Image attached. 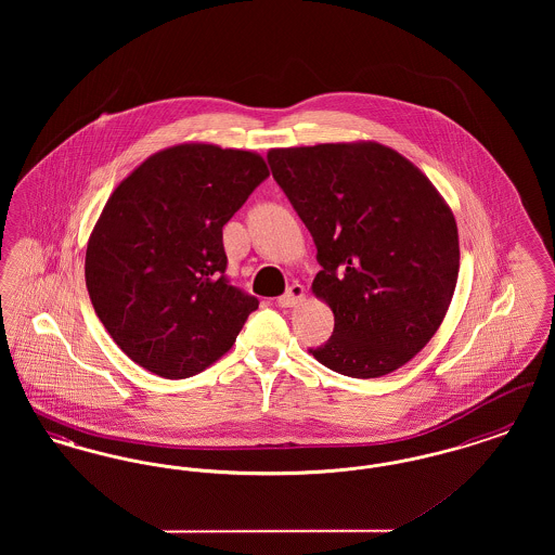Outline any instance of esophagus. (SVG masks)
<instances>
[{"mask_svg": "<svg viewBox=\"0 0 555 555\" xmlns=\"http://www.w3.org/2000/svg\"><path fill=\"white\" fill-rule=\"evenodd\" d=\"M306 299V289L299 283H293L285 295L279 297V306L281 308H295Z\"/></svg>", "mask_w": 555, "mask_h": 555, "instance_id": "34e87169", "label": "esophagus"}]
</instances>
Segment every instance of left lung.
<instances>
[{"label": "left lung", "mask_w": 555, "mask_h": 555, "mask_svg": "<svg viewBox=\"0 0 555 555\" xmlns=\"http://www.w3.org/2000/svg\"><path fill=\"white\" fill-rule=\"evenodd\" d=\"M274 181L314 237L312 293L335 317L320 364L376 378L408 364L448 314L457 224L418 166L376 141L268 152Z\"/></svg>", "instance_id": "1"}]
</instances>
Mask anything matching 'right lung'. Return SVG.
Segmentation results:
<instances>
[{"label": "right lung", "instance_id": "1", "mask_svg": "<svg viewBox=\"0 0 555 555\" xmlns=\"http://www.w3.org/2000/svg\"><path fill=\"white\" fill-rule=\"evenodd\" d=\"M256 152L181 143L112 191L85 254V283L109 337L164 378L220 360L258 299L229 285L222 227L268 177Z\"/></svg>", "mask_w": 555, "mask_h": 555}]
</instances>
